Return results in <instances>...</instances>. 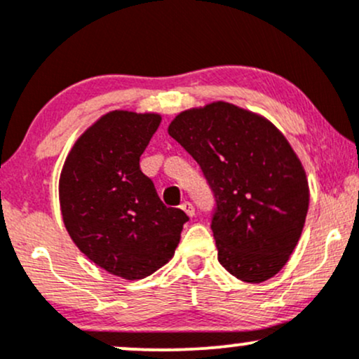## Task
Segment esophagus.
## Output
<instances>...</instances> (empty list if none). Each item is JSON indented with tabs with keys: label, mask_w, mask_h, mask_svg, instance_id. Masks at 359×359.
Returning a JSON list of instances; mask_svg holds the SVG:
<instances>
[{
	"label": "esophagus",
	"mask_w": 359,
	"mask_h": 359,
	"mask_svg": "<svg viewBox=\"0 0 359 359\" xmlns=\"http://www.w3.org/2000/svg\"><path fill=\"white\" fill-rule=\"evenodd\" d=\"M180 209H182V211L187 214V216H194V214H196V209H194V205L189 203V201H184L182 204H180Z\"/></svg>",
	"instance_id": "obj_1"
}]
</instances>
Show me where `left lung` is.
Here are the masks:
<instances>
[{
    "label": "left lung",
    "instance_id": "1",
    "mask_svg": "<svg viewBox=\"0 0 359 359\" xmlns=\"http://www.w3.org/2000/svg\"><path fill=\"white\" fill-rule=\"evenodd\" d=\"M168 135L211 189L217 259L243 282L277 275L302 234L309 185L302 163L266 119L228 102L184 111Z\"/></svg>",
    "mask_w": 359,
    "mask_h": 359
}]
</instances>
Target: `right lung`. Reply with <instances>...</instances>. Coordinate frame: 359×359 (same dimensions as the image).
<instances>
[{
  "label": "right lung",
  "mask_w": 359,
  "mask_h": 359,
  "mask_svg": "<svg viewBox=\"0 0 359 359\" xmlns=\"http://www.w3.org/2000/svg\"><path fill=\"white\" fill-rule=\"evenodd\" d=\"M158 114L113 111L77 140L60 174L64 224L77 248L109 273L140 280L172 258L189 216L167 208L140 156Z\"/></svg>",
  "instance_id": "obj_1"
}]
</instances>
